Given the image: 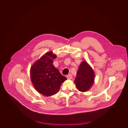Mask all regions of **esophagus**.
Here are the masks:
<instances>
[{"label": "esophagus", "instance_id": "obj_1", "mask_svg": "<svg viewBox=\"0 0 128 128\" xmlns=\"http://www.w3.org/2000/svg\"><path fill=\"white\" fill-rule=\"evenodd\" d=\"M67 78L68 79H72V76L71 74H70L69 75H67Z\"/></svg>", "mask_w": 128, "mask_h": 128}]
</instances>
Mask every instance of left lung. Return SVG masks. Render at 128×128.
Listing matches in <instances>:
<instances>
[{"mask_svg":"<svg viewBox=\"0 0 128 128\" xmlns=\"http://www.w3.org/2000/svg\"><path fill=\"white\" fill-rule=\"evenodd\" d=\"M94 73L86 61H83L80 65L74 80L77 89L80 92L88 91L91 87L94 80Z\"/></svg>","mask_w":128,"mask_h":128,"instance_id":"8db88e82","label":"left lung"}]
</instances>
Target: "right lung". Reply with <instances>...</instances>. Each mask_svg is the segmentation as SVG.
Returning a JSON list of instances; mask_svg holds the SVG:
<instances>
[{
    "mask_svg": "<svg viewBox=\"0 0 128 128\" xmlns=\"http://www.w3.org/2000/svg\"><path fill=\"white\" fill-rule=\"evenodd\" d=\"M56 58L52 51L46 53L30 68V79L37 91L43 96L54 95L67 80L53 64Z\"/></svg>",
    "mask_w": 128,
    "mask_h": 128,
    "instance_id": "1",
    "label": "right lung"
}]
</instances>
